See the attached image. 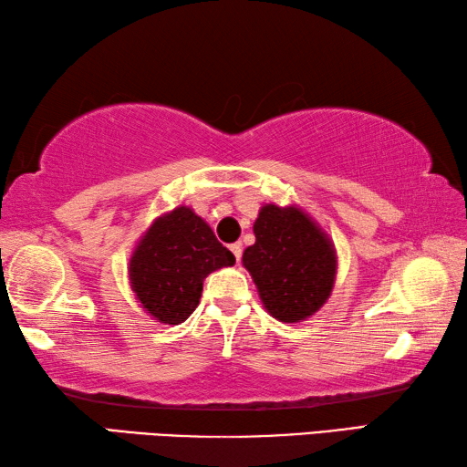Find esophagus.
Instances as JSON below:
<instances>
[{
    "mask_svg": "<svg viewBox=\"0 0 467 467\" xmlns=\"http://www.w3.org/2000/svg\"><path fill=\"white\" fill-rule=\"evenodd\" d=\"M228 249L233 251V255H234L236 261H241V255H243V244H241V243H233Z\"/></svg>",
    "mask_w": 467,
    "mask_h": 467,
    "instance_id": "1",
    "label": "esophagus"
}]
</instances>
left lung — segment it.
<instances>
[{
  "label": "left lung",
  "mask_w": 467,
  "mask_h": 467,
  "mask_svg": "<svg viewBox=\"0 0 467 467\" xmlns=\"http://www.w3.org/2000/svg\"><path fill=\"white\" fill-rule=\"evenodd\" d=\"M255 244L243 265L271 317L300 322L320 310L333 292L337 251L322 228L298 206L265 204L253 224Z\"/></svg>",
  "instance_id": "1"
}]
</instances>
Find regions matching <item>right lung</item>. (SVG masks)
<instances>
[{
    "mask_svg": "<svg viewBox=\"0 0 467 467\" xmlns=\"http://www.w3.org/2000/svg\"><path fill=\"white\" fill-rule=\"evenodd\" d=\"M228 265H234V255L206 220L180 206L159 216L142 234L132 251L129 275L132 292L152 318L180 325L200 304L204 279Z\"/></svg>",
    "mask_w": 467,
    "mask_h": 467,
    "instance_id": "right-lung-1",
    "label": "right lung"
}]
</instances>
